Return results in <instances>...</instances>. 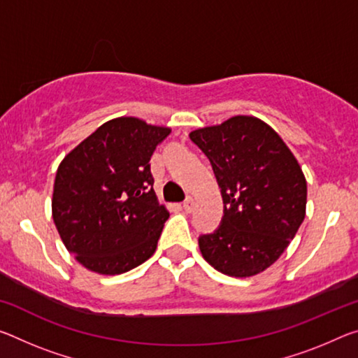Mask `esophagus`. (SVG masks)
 Here are the masks:
<instances>
[{
    "label": "esophagus",
    "mask_w": 358,
    "mask_h": 358,
    "mask_svg": "<svg viewBox=\"0 0 358 358\" xmlns=\"http://www.w3.org/2000/svg\"><path fill=\"white\" fill-rule=\"evenodd\" d=\"M183 208L185 212H192V208H194V199H192V197H188V199L183 202Z\"/></svg>",
    "instance_id": "1"
}]
</instances>
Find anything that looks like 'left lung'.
I'll return each mask as SVG.
<instances>
[{
  "instance_id": "8db88e82",
  "label": "left lung",
  "mask_w": 358,
  "mask_h": 358,
  "mask_svg": "<svg viewBox=\"0 0 358 358\" xmlns=\"http://www.w3.org/2000/svg\"><path fill=\"white\" fill-rule=\"evenodd\" d=\"M189 138L212 164L224 215L199 237L203 259L221 274L257 275L287 250L306 217L308 183L280 135L255 116L196 129Z\"/></svg>"
}]
</instances>
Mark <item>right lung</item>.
Wrapping results in <instances>:
<instances>
[{
	"label": "right lung",
	"instance_id": "1",
	"mask_svg": "<svg viewBox=\"0 0 358 358\" xmlns=\"http://www.w3.org/2000/svg\"><path fill=\"white\" fill-rule=\"evenodd\" d=\"M169 134L143 119L115 117L60 162L52 218L66 250L86 269L122 274L156 252L170 213L152 189L150 159Z\"/></svg>",
	"mask_w": 358,
	"mask_h": 358
}]
</instances>
